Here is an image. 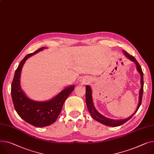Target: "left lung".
Instances as JSON below:
<instances>
[{"label":"left lung","instance_id":"obj_1","mask_svg":"<svg viewBox=\"0 0 154 154\" xmlns=\"http://www.w3.org/2000/svg\"><path fill=\"white\" fill-rule=\"evenodd\" d=\"M123 52V54L126 56V57H128L129 59L132 60V62H134L136 65V67L137 69V71L139 72V73L140 75V84H141V87L139 91V103L138 106L137 107V109L136 111L133 113L131 116H130L129 118L124 119H109L108 118H106L103 115H101L100 112L97 111V110L95 109L94 103H93V100H92V95H91V89L90 86L86 85V93H85V100H86V104L88 109V111L90 112V113L91 116H92L95 120L98 121L100 123L103 124L104 125L108 126H111V127H116L121 126L122 125H123L126 122H127L128 120H129L133 116H134L136 112L137 111L139 106L141 105V102H142V94H143V91H144V79H143V72L142 70V68L140 66L139 64L137 61V60L133 57L132 56L128 54L126 51H122Z\"/></svg>","mask_w":154,"mask_h":154}]
</instances>
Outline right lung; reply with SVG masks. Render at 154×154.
Masks as SVG:
<instances>
[{"instance_id": "add662e5", "label": "right lung", "mask_w": 154, "mask_h": 154, "mask_svg": "<svg viewBox=\"0 0 154 154\" xmlns=\"http://www.w3.org/2000/svg\"><path fill=\"white\" fill-rule=\"evenodd\" d=\"M41 48L27 54L15 70L11 87V95L18 115L28 123L36 127L49 126L56 121L65 100L74 89V85L61 91L55 97L46 101H36L28 98L20 87V77L23 64L28 58L45 49Z\"/></svg>"}]
</instances>
